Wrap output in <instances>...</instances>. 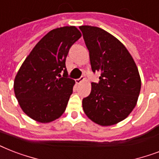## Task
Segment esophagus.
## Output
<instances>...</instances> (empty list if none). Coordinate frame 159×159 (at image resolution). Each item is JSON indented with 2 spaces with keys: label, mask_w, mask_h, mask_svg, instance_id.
<instances>
[{
  "label": "esophagus",
  "mask_w": 159,
  "mask_h": 159,
  "mask_svg": "<svg viewBox=\"0 0 159 159\" xmlns=\"http://www.w3.org/2000/svg\"><path fill=\"white\" fill-rule=\"evenodd\" d=\"M82 81H84V78H83V77H80L78 79H76V83H77V84H80Z\"/></svg>",
  "instance_id": "34e87169"
}]
</instances>
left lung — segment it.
<instances>
[{"instance_id": "8db88e82", "label": "left lung", "mask_w": 159, "mask_h": 159, "mask_svg": "<svg viewBox=\"0 0 159 159\" xmlns=\"http://www.w3.org/2000/svg\"><path fill=\"white\" fill-rule=\"evenodd\" d=\"M85 43L89 50L93 72H99L98 83L82 100L88 118L102 126L120 122L135 107L140 92L138 67L127 48L117 39L96 26L82 25Z\"/></svg>"}]
</instances>
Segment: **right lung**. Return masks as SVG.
<instances>
[{
	"mask_svg": "<svg viewBox=\"0 0 159 159\" xmlns=\"http://www.w3.org/2000/svg\"><path fill=\"white\" fill-rule=\"evenodd\" d=\"M81 37L75 26L54 29L39 41L24 61L14 81V92L29 117L49 123L63 114L75 84L67 77L66 57Z\"/></svg>",
	"mask_w": 159,
	"mask_h": 159,
	"instance_id": "obj_1",
	"label": "right lung"
}]
</instances>
